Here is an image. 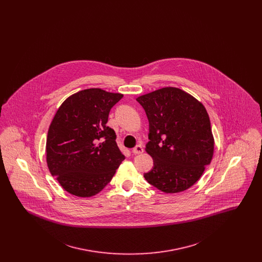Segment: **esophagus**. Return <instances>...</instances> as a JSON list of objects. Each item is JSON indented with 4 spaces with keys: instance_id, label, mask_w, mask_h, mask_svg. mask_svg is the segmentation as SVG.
<instances>
[{
    "instance_id": "34e87169",
    "label": "esophagus",
    "mask_w": 262,
    "mask_h": 262,
    "mask_svg": "<svg viewBox=\"0 0 262 262\" xmlns=\"http://www.w3.org/2000/svg\"><path fill=\"white\" fill-rule=\"evenodd\" d=\"M143 151H144V149H143L142 145H141V144H138V145H137V146L133 149V153H134V154H141Z\"/></svg>"
}]
</instances>
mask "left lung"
I'll list each match as a JSON object with an SVG mask.
<instances>
[{"instance_id":"obj_1","label":"left lung","mask_w":262,"mask_h":262,"mask_svg":"<svg viewBox=\"0 0 262 262\" xmlns=\"http://www.w3.org/2000/svg\"><path fill=\"white\" fill-rule=\"evenodd\" d=\"M149 122L145 180L166 193L193 186L211 162L214 138L205 107L186 91L164 88L137 97Z\"/></svg>"}]
</instances>
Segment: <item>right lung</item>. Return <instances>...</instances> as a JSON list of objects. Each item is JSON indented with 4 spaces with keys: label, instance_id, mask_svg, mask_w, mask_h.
<instances>
[{
    "label": "right lung",
    "instance_id": "obj_1",
    "mask_svg": "<svg viewBox=\"0 0 262 262\" xmlns=\"http://www.w3.org/2000/svg\"><path fill=\"white\" fill-rule=\"evenodd\" d=\"M121 93L89 88L63 101L48 130L46 160L51 174L62 188L79 198L100 192L125 159L107 126Z\"/></svg>",
    "mask_w": 262,
    "mask_h": 262
}]
</instances>
